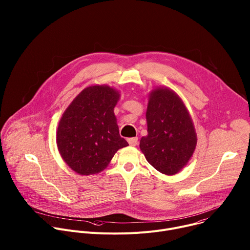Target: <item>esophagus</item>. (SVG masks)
<instances>
[{
  "instance_id": "obj_1",
  "label": "esophagus",
  "mask_w": 250,
  "mask_h": 250,
  "mask_svg": "<svg viewBox=\"0 0 250 250\" xmlns=\"http://www.w3.org/2000/svg\"><path fill=\"white\" fill-rule=\"evenodd\" d=\"M127 141L129 146H136L138 145V138L137 137H131V138H127Z\"/></svg>"
}]
</instances>
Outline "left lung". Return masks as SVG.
I'll return each mask as SVG.
<instances>
[{"label": "left lung", "instance_id": "8db88e82", "mask_svg": "<svg viewBox=\"0 0 250 250\" xmlns=\"http://www.w3.org/2000/svg\"><path fill=\"white\" fill-rule=\"evenodd\" d=\"M147 132L139 142L148 163L165 175L179 173L197 146V133L183 100L168 87H156L148 94Z\"/></svg>", "mask_w": 250, "mask_h": 250}]
</instances>
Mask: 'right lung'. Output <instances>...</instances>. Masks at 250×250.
Masks as SVG:
<instances>
[{
    "mask_svg": "<svg viewBox=\"0 0 250 250\" xmlns=\"http://www.w3.org/2000/svg\"><path fill=\"white\" fill-rule=\"evenodd\" d=\"M120 91L92 85L81 91L63 113L56 145L64 162L79 175H94L106 168L116 152L128 146L121 137L114 109Z\"/></svg>",
    "mask_w": 250,
    "mask_h": 250,
    "instance_id": "add662e5",
    "label": "right lung"
}]
</instances>
